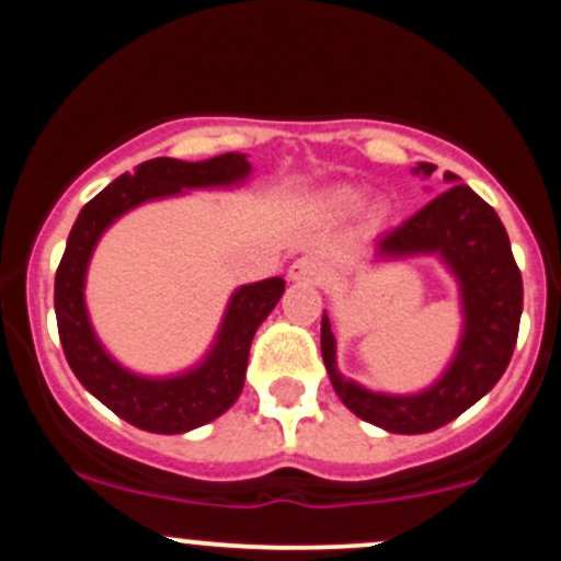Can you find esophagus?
Segmentation results:
<instances>
[{"mask_svg":"<svg viewBox=\"0 0 561 561\" xmlns=\"http://www.w3.org/2000/svg\"><path fill=\"white\" fill-rule=\"evenodd\" d=\"M287 276L293 282H302V285H317L321 276H324V263L313 259V255H306V259H298L289 266Z\"/></svg>","mask_w":561,"mask_h":561,"instance_id":"obj_1","label":"esophagus"}]
</instances>
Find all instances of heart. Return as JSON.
I'll return each mask as SVG.
<instances>
[{
  "label": "heart",
  "instance_id": "obj_1",
  "mask_svg": "<svg viewBox=\"0 0 561 561\" xmlns=\"http://www.w3.org/2000/svg\"><path fill=\"white\" fill-rule=\"evenodd\" d=\"M364 205V190L356 184H334L330 190H324L317 199V208L324 216L330 218H347L356 214L358 208ZM388 216V205L385 203H375L369 208V221H385Z\"/></svg>",
  "mask_w": 561,
  "mask_h": 561
}]
</instances>
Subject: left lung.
Instances as JSON below:
<instances>
[{
    "label": "left lung",
    "instance_id": "obj_1",
    "mask_svg": "<svg viewBox=\"0 0 561 561\" xmlns=\"http://www.w3.org/2000/svg\"><path fill=\"white\" fill-rule=\"evenodd\" d=\"M433 163L414 173L433 176ZM448 192L375 242V261L435 259L456 282L461 330L448 364L427 388L385 392L364 388L337 369V340L321 317V358L334 392L358 420L398 435L433 433L493 390L514 353L523 317V276L501 218L456 173H443Z\"/></svg>",
    "mask_w": 561,
    "mask_h": 561
}]
</instances>
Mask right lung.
<instances>
[{
  "label": "right lung",
  "mask_w": 561,
  "mask_h": 561,
  "mask_svg": "<svg viewBox=\"0 0 561 561\" xmlns=\"http://www.w3.org/2000/svg\"><path fill=\"white\" fill-rule=\"evenodd\" d=\"M250 176L253 165L242 152H224L195 163L176 158L147 160L89 199L70 229L55 274V317L62 351L83 388L134 427L179 435L229 411L242 392L255 330L279 302L285 279L268 276L237 287L224 308L214 343L192 366L173 375H141L107 351L89 319L87 272L96 244L118 218L139 205L195 190H237Z\"/></svg>",
  "instance_id": "obj_1"
}]
</instances>
